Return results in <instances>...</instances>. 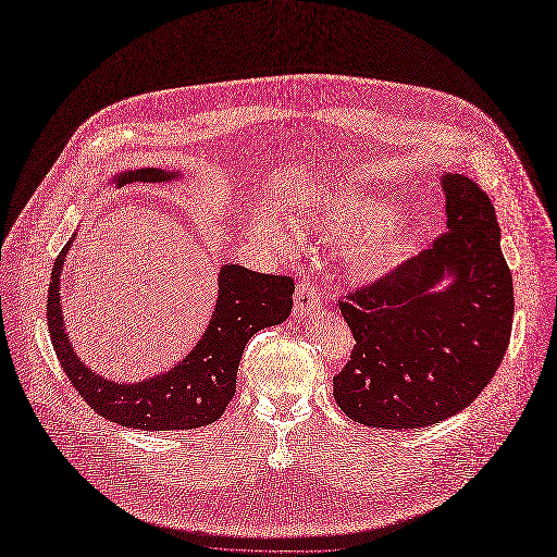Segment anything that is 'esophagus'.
Here are the masks:
<instances>
[{"label": "esophagus", "mask_w": 557, "mask_h": 557, "mask_svg": "<svg viewBox=\"0 0 557 557\" xmlns=\"http://www.w3.org/2000/svg\"><path fill=\"white\" fill-rule=\"evenodd\" d=\"M317 308H320V290H317L310 282H299L295 290L293 317L297 322H304L306 317L317 312Z\"/></svg>", "instance_id": "34e87169"}]
</instances>
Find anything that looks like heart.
Instances as JSON below:
<instances>
[{
    "label": "heart",
    "instance_id": "heart-1",
    "mask_svg": "<svg viewBox=\"0 0 557 557\" xmlns=\"http://www.w3.org/2000/svg\"><path fill=\"white\" fill-rule=\"evenodd\" d=\"M394 200L383 196L350 194L326 207L324 222L337 233L370 231L363 243L350 251V271L361 280H379L399 267L410 249V231L396 218Z\"/></svg>",
    "mask_w": 557,
    "mask_h": 557
}]
</instances>
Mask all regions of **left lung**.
<instances>
[{
  "mask_svg": "<svg viewBox=\"0 0 557 557\" xmlns=\"http://www.w3.org/2000/svg\"><path fill=\"white\" fill-rule=\"evenodd\" d=\"M447 233L339 310L355 350L337 406L368 428L419 430L465 410L494 379L511 335L513 282L490 196L441 174Z\"/></svg>",
  "mask_w": 557,
  "mask_h": 557,
  "instance_id": "8db88e82",
  "label": "left lung"
}]
</instances>
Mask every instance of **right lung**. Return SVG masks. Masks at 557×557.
<instances>
[{
  "mask_svg": "<svg viewBox=\"0 0 557 557\" xmlns=\"http://www.w3.org/2000/svg\"><path fill=\"white\" fill-rule=\"evenodd\" d=\"M181 172L140 168L114 174L110 185L172 183ZM76 233L54 260L48 288V331L57 359L88 406L103 419L143 432L194 430L222 417L235 394V376L247 342L262 329L282 324L293 308L295 284L240 264H222L218 297L205 335L183 361L136 383H119L92 372L74 352L61 310V273Z\"/></svg>",
  "mask_w": 557,
  "mask_h": 557,
  "instance_id": "add662e5",
  "label": "right lung"
}]
</instances>
